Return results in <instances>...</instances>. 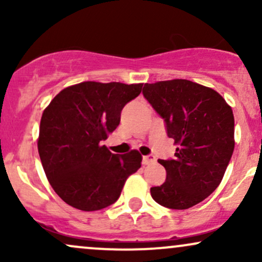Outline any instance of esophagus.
Here are the masks:
<instances>
[{"instance_id":"obj_1","label":"esophagus","mask_w":262,"mask_h":262,"mask_svg":"<svg viewBox=\"0 0 262 262\" xmlns=\"http://www.w3.org/2000/svg\"><path fill=\"white\" fill-rule=\"evenodd\" d=\"M156 159L154 155H146V156H143V164L144 165H149V164H152V162H155Z\"/></svg>"}]
</instances>
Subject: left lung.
<instances>
[{
  "label": "left lung",
  "instance_id": "left-lung-1",
  "mask_svg": "<svg viewBox=\"0 0 262 262\" xmlns=\"http://www.w3.org/2000/svg\"><path fill=\"white\" fill-rule=\"evenodd\" d=\"M143 95L177 145L173 159L159 160L166 180L151 197L171 209L196 206L218 187L233 155V111L217 91L188 80L145 83Z\"/></svg>",
  "mask_w": 262,
  "mask_h": 262
}]
</instances>
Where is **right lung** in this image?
<instances>
[{
    "mask_svg": "<svg viewBox=\"0 0 262 262\" xmlns=\"http://www.w3.org/2000/svg\"><path fill=\"white\" fill-rule=\"evenodd\" d=\"M141 87L143 83L86 81L66 87L45 108L39 156L54 191L74 208L92 212L113 204L128 176L141 166L137 150L119 155L101 145Z\"/></svg>",
    "mask_w": 262,
    "mask_h": 262,
    "instance_id": "obj_1",
    "label": "right lung"
}]
</instances>
